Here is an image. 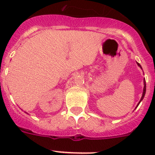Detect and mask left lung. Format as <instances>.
<instances>
[{"label":"left lung","instance_id":"obj_1","mask_svg":"<svg viewBox=\"0 0 155 155\" xmlns=\"http://www.w3.org/2000/svg\"><path fill=\"white\" fill-rule=\"evenodd\" d=\"M137 65L139 66L140 68H141L142 69V68H141V66H140V64H139V63H137ZM143 94H142V97H141V98H140V102H139V103L137 104V107L138 105H139V104L140 103V102H141L142 100H143V98H144V95H145V93H146V81H145V79H143ZM136 107V108H137ZM136 108H135V109H136Z\"/></svg>","mask_w":155,"mask_h":155}]
</instances>
